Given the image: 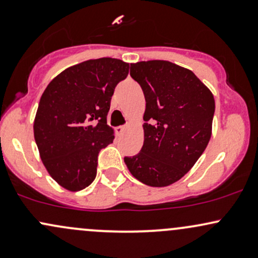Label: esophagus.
Segmentation results:
<instances>
[{
  "label": "esophagus",
  "mask_w": 258,
  "mask_h": 258,
  "mask_svg": "<svg viewBox=\"0 0 258 258\" xmlns=\"http://www.w3.org/2000/svg\"><path fill=\"white\" fill-rule=\"evenodd\" d=\"M115 131H116L117 135H122V133L126 131V126H117L116 128H115Z\"/></svg>",
  "instance_id": "1"
}]
</instances>
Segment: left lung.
Masks as SVG:
<instances>
[{
    "instance_id": "left-lung-1",
    "label": "left lung",
    "mask_w": 258,
    "mask_h": 258,
    "mask_svg": "<svg viewBox=\"0 0 258 258\" xmlns=\"http://www.w3.org/2000/svg\"><path fill=\"white\" fill-rule=\"evenodd\" d=\"M130 74L146 98L144 143L141 153L123 160L139 182L170 185L190 171L209 144L214 94L191 70L167 60L138 61Z\"/></svg>"
}]
</instances>
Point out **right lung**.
<instances>
[{
  "instance_id": "obj_1",
  "label": "right lung",
  "mask_w": 258,
  "mask_h": 258,
  "mask_svg": "<svg viewBox=\"0 0 258 258\" xmlns=\"http://www.w3.org/2000/svg\"><path fill=\"white\" fill-rule=\"evenodd\" d=\"M128 69L120 59H90L55 76L41 96L35 142L47 172L67 190H82L96 178L100 149L114 141L106 123L111 96Z\"/></svg>"
}]
</instances>
